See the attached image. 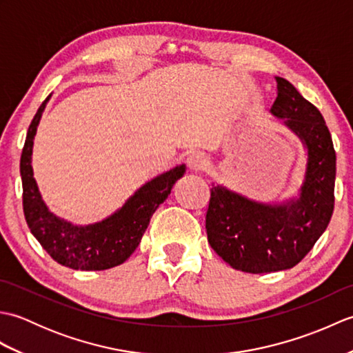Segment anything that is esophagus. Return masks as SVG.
I'll list each match as a JSON object with an SVG mask.
<instances>
[{
	"label": "esophagus",
	"instance_id": "esophagus-1",
	"mask_svg": "<svg viewBox=\"0 0 353 353\" xmlns=\"http://www.w3.org/2000/svg\"><path fill=\"white\" fill-rule=\"evenodd\" d=\"M186 163H188V168H190L191 172L203 171L206 168V165H208L205 156L200 154V153H192L188 157V161H186Z\"/></svg>",
	"mask_w": 353,
	"mask_h": 353
}]
</instances>
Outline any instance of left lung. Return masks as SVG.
<instances>
[{
    "label": "left lung",
    "instance_id": "1",
    "mask_svg": "<svg viewBox=\"0 0 353 353\" xmlns=\"http://www.w3.org/2000/svg\"><path fill=\"white\" fill-rule=\"evenodd\" d=\"M272 115L302 141L306 170L296 197L262 203L223 185H212L206 212L208 241L228 264L245 273H272L297 265L334 211L335 150L320 110L288 80L276 77Z\"/></svg>",
    "mask_w": 353,
    "mask_h": 353
}]
</instances>
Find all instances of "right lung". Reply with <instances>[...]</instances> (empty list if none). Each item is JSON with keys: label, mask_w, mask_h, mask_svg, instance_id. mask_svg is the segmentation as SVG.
Returning a JSON list of instances; mask_svg holds the SVG:
<instances>
[{"label": "right lung", "mask_w": 353, "mask_h": 353, "mask_svg": "<svg viewBox=\"0 0 353 353\" xmlns=\"http://www.w3.org/2000/svg\"><path fill=\"white\" fill-rule=\"evenodd\" d=\"M50 99L51 94L37 109L28 127L19 163L22 206L30 232L50 256L65 267L86 272L117 267L137 250L150 219L170 196L174 183L185 174L186 167L185 163L177 165L148 181L127 199L118 211L99 223L77 226L66 221L52 214L45 205L33 177V141Z\"/></svg>", "instance_id": "add662e5"}]
</instances>
